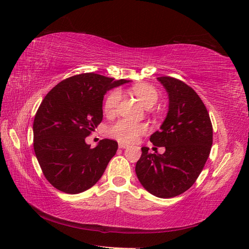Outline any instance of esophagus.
<instances>
[{
  "label": "esophagus",
  "mask_w": 249,
  "mask_h": 249,
  "mask_svg": "<svg viewBox=\"0 0 249 249\" xmlns=\"http://www.w3.org/2000/svg\"><path fill=\"white\" fill-rule=\"evenodd\" d=\"M119 147H120V149H127L128 145L125 144V143H119Z\"/></svg>",
  "instance_id": "1"
}]
</instances>
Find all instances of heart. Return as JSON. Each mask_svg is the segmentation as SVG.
Masks as SVG:
<instances>
[{
	"instance_id": "1",
	"label": "heart",
	"mask_w": 249,
	"mask_h": 249,
	"mask_svg": "<svg viewBox=\"0 0 249 249\" xmlns=\"http://www.w3.org/2000/svg\"><path fill=\"white\" fill-rule=\"evenodd\" d=\"M131 92L138 97L145 108L153 107L160 97L156 89L152 86H147V84H136L131 88ZM120 99L121 92L119 89H113L112 92H110L105 100V112L107 114L114 113ZM147 131H149V126L145 123H134L128 120L122 119L109 126L107 134L111 138L118 140L121 143H134Z\"/></svg>"
}]
</instances>
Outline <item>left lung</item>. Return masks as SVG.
<instances>
[{
  "label": "left lung",
  "instance_id": "1",
  "mask_svg": "<svg viewBox=\"0 0 249 249\" xmlns=\"http://www.w3.org/2000/svg\"><path fill=\"white\" fill-rule=\"evenodd\" d=\"M157 80L168 92L169 110L150 141L166 151L152 154L149 147H141L136 174L152 195L172 198L192 187L202 171L213 143V127L206 107L192 88L168 76Z\"/></svg>",
  "mask_w": 249,
  "mask_h": 249
}]
</instances>
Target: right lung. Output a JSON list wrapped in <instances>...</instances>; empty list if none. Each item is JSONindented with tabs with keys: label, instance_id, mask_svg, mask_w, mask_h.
I'll list each match as a JSON object with an SVG mask.
<instances>
[{
	"label": "right lung",
	"instance_id": "1",
	"mask_svg": "<svg viewBox=\"0 0 249 249\" xmlns=\"http://www.w3.org/2000/svg\"><path fill=\"white\" fill-rule=\"evenodd\" d=\"M129 81L86 72L65 79L46 95L33 123L34 152L45 178L66 194L91 188L102 178L118 142L86 143L103 120L105 93Z\"/></svg>",
	"mask_w": 249,
	"mask_h": 249
}]
</instances>
